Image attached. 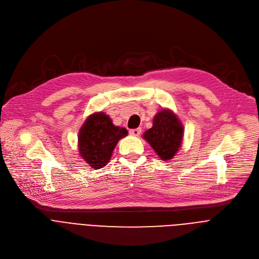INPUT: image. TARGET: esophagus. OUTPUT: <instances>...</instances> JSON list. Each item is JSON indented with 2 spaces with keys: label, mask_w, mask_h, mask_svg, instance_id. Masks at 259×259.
Wrapping results in <instances>:
<instances>
[{
  "label": "esophagus",
  "mask_w": 259,
  "mask_h": 259,
  "mask_svg": "<svg viewBox=\"0 0 259 259\" xmlns=\"http://www.w3.org/2000/svg\"><path fill=\"white\" fill-rule=\"evenodd\" d=\"M129 132H130V134H132V135H134V136H138V135L141 133V128L131 129Z\"/></svg>",
  "instance_id": "34e87169"
}]
</instances>
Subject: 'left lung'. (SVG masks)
<instances>
[{
  "mask_svg": "<svg viewBox=\"0 0 259 259\" xmlns=\"http://www.w3.org/2000/svg\"><path fill=\"white\" fill-rule=\"evenodd\" d=\"M183 128L179 120L170 110L162 109L154 119V125L143 137L147 140L162 160H170L178 151Z\"/></svg>",
  "mask_w": 259,
  "mask_h": 259,
  "instance_id": "1",
  "label": "left lung"
}]
</instances>
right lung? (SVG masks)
<instances>
[{"label": "right lung", "instance_id": "right-lung-1", "mask_svg": "<svg viewBox=\"0 0 259 259\" xmlns=\"http://www.w3.org/2000/svg\"><path fill=\"white\" fill-rule=\"evenodd\" d=\"M127 133L125 128L114 126L103 113L94 114L80 130V154L92 168H102L109 161L118 141Z\"/></svg>", "mask_w": 259, "mask_h": 259}]
</instances>
